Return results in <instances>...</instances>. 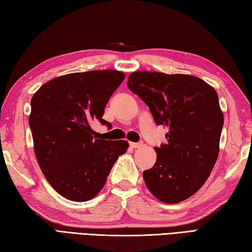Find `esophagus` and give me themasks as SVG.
<instances>
[{"instance_id":"1","label":"esophagus","mask_w":252,"mask_h":252,"mask_svg":"<svg viewBox=\"0 0 252 252\" xmlns=\"http://www.w3.org/2000/svg\"><path fill=\"white\" fill-rule=\"evenodd\" d=\"M144 144L142 142H138V143H134V142H130V146L133 149H141Z\"/></svg>"}]
</instances>
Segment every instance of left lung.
Wrapping results in <instances>:
<instances>
[{"mask_svg": "<svg viewBox=\"0 0 252 252\" xmlns=\"http://www.w3.org/2000/svg\"><path fill=\"white\" fill-rule=\"evenodd\" d=\"M127 87L157 125L168 129L167 143L154 148V166L143 172L146 187L166 204L189 198L207 181L219 154L223 114L216 90L198 77L158 71L132 72Z\"/></svg>", "mask_w": 252, "mask_h": 252, "instance_id": "obj_1", "label": "left lung"}]
</instances>
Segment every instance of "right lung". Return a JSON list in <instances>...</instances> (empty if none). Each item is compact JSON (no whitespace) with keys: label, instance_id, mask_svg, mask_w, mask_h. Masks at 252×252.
Masks as SVG:
<instances>
[{"label":"right lung","instance_id":"add662e5","mask_svg":"<svg viewBox=\"0 0 252 252\" xmlns=\"http://www.w3.org/2000/svg\"><path fill=\"white\" fill-rule=\"evenodd\" d=\"M126 78L122 71L91 70L47 81L32 98L29 123L34 152L50 186L63 197L87 202L102 189L113 164L129 143L95 138L91 123Z\"/></svg>","mask_w":252,"mask_h":252}]
</instances>
